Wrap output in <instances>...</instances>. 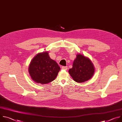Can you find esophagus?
I'll use <instances>...</instances> for the list:
<instances>
[{
  "label": "esophagus",
  "instance_id": "1",
  "mask_svg": "<svg viewBox=\"0 0 122 122\" xmlns=\"http://www.w3.org/2000/svg\"><path fill=\"white\" fill-rule=\"evenodd\" d=\"M62 69H65V70H66V69H67V66H63L62 67Z\"/></svg>",
  "mask_w": 122,
  "mask_h": 122
}]
</instances>
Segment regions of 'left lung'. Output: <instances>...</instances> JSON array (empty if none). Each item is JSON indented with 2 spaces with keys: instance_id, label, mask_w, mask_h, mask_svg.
Wrapping results in <instances>:
<instances>
[{
  "instance_id": "1",
  "label": "left lung",
  "mask_w": 122,
  "mask_h": 122,
  "mask_svg": "<svg viewBox=\"0 0 122 122\" xmlns=\"http://www.w3.org/2000/svg\"><path fill=\"white\" fill-rule=\"evenodd\" d=\"M95 66L88 57L77 54L72 67L69 69V74L76 82L81 83L88 81L93 76Z\"/></svg>"
}]
</instances>
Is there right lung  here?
<instances>
[{
  "instance_id": "add662e5",
  "label": "right lung",
  "mask_w": 122,
  "mask_h": 122,
  "mask_svg": "<svg viewBox=\"0 0 122 122\" xmlns=\"http://www.w3.org/2000/svg\"><path fill=\"white\" fill-rule=\"evenodd\" d=\"M60 67L51 59L48 51L38 53L31 60L28 72L32 80L37 83L47 84L57 77Z\"/></svg>"
}]
</instances>
